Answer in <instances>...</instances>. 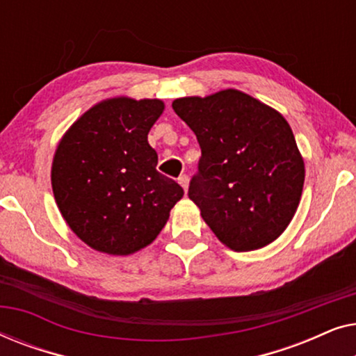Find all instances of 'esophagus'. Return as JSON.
Returning <instances> with one entry per match:
<instances>
[{
	"mask_svg": "<svg viewBox=\"0 0 356 356\" xmlns=\"http://www.w3.org/2000/svg\"><path fill=\"white\" fill-rule=\"evenodd\" d=\"M178 183L181 184L184 191H188V184H189V178H188V175H181V177L178 178Z\"/></svg>",
	"mask_w": 356,
	"mask_h": 356,
	"instance_id": "1",
	"label": "esophagus"
}]
</instances>
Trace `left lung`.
Here are the masks:
<instances>
[{"label": "left lung", "instance_id": "8db88e82", "mask_svg": "<svg viewBox=\"0 0 356 356\" xmlns=\"http://www.w3.org/2000/svg\"><path fill=\"white\" fill-rule=\"evenodd\" d=\"M172 106L201 145L188 196L204 222L233 251L277 240L295 216L305 183V162L286 120L235 89L183 97Z\"/></svg>", "mask_w": 356, "mask_h": 356}]
</instances>
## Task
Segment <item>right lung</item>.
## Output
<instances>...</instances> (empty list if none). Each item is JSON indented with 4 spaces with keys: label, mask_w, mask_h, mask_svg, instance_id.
Returning a JSON list of instances; mask_svg holds the SVG:
<instances>
[{
    "label": "right lung",
    "mask_w": 356,
    "mask_h": 356,
    "mask_svg": "<svg viewBox=\"0 0 356 356\" xmlns=\"http://www.w3.org/2000/svg\"><path fill=\"white\" fill-rule=\"evenodd\" d=\"M163 108L159 99L104 100L58 144L55 201L71 230L97 251L128 256L143 250L183 197V188L157 172V152L147 140Z\"/></svg>",
    "instance_id": "add662e5"
}]
</instances>
